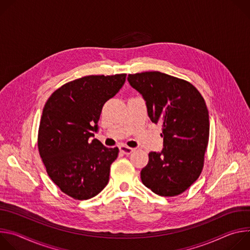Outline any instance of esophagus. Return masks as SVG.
<instances>
[{
    "label": "esophagus",
    "instance_id": "1",
    "mask_svg": "<svg viewBox=\"0 0 250 250\" xmlns=\"http://www.w3.org/2000/svg\"><path fill=\"white\" fill-rule=\"evenodd\" d=\"M120 150H121V152H123L125 154H130L134 149L131 148V147H128L126 146H120Z\"/></svg>",
    "mask_w": 250,
    "mask_h": 250
}]
</instances>
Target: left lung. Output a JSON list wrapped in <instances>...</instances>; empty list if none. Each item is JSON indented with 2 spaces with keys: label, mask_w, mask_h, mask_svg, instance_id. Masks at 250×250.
Returning <instances> with one entry per match:
<instances>
[{
  "label": "left lung",
  "mask_w": 250,
  "mask_h": 250,
  "mask_svg": "<svg viewBox=\"0 0 250 250\" xmlns=\"http://www.w3.org/2000/svg\"><path fill=\"white\" fill-rule=\"evenodd\" d=\"M127 81L146 101L151 122L162 125L163 149L148 154L141 181L159 196L179 195L204 166L209 134L205 100L191 83L158 71L129 74Z\"/></svg>",
  "instance_id": "obj_1"
}]
</instances>
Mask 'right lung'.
<instances>
[{
  "instance_id": "obj_1",
  "label": "right lung",
  "mask_w": 250,
  "mask_h": 250,
  "mask_svg": "<svg viewBox=\"0 0 250 250\" xmlns=\"http://www.w3.org/2000/svg\"><path fill=\"white\" fill-rule=\"evenodd\" d=\"M126 74L91 75L66 83L47 100L39 129V151L50 179L76 200L97 196L109 182L119 148L94 137L104 104Z\"/></svg>"
}]
</instances>
